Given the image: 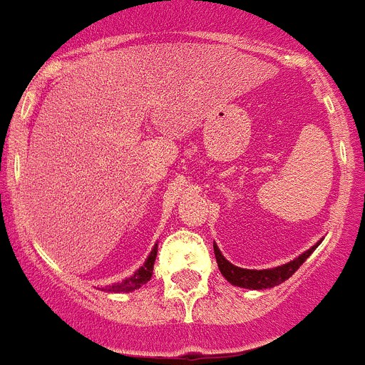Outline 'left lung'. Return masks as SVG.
I'll return each instance as SVG.
<instances>
[{"instance_id": "left-lung-1", "label": "left lung", "mask_w": 365, "mask_h": 365, "mask_svg": "<svg viewBox=\"0 0 365 365\" xmlns=\"http://www.w3.org/2000/svg\"><path fill=\"white\" fill-rule=\"evenodd\" d=\"M317 245H313L309 251L302 252L298 258L287 262V264L278 265V267L274 269H262V271H256V269H242L238 267V265H232L231 262L223 258V255L220 252V249L216 247V244H215V255H216V262H218L220 272H222L223 277H225V280L231 282L232 285H238V287H245V289H269L282 284V282H285L289 277H293L294 271H297V269L300 267L307 258H309V255L317 249Z\"/></svg>"}]
</instances>
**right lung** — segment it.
Segmentation results:
<instances>
[{
	"label": "right lung",
	"instance_id": "right-lung-1",
	"mask_svg": "<svg viewBox=\"0 0 365 365\" xmlns=\"http://www.w3.org/2000/svg\"><path fill=\"white\" fill-rule=\"evenodd\" d=\"M156 251H158V244L154 245V249L150 251V255L147 256L145 264L138 269L133 277L125 278V280H121L120 284L107 285V287H105V291H107V293H130V291H134V289H140L143 284H147V282L150 280V277H153V267H154V260H156Z\"/></svg>",
	"mask_w": 365,
	"mask_h": 365
}]
</instances>
